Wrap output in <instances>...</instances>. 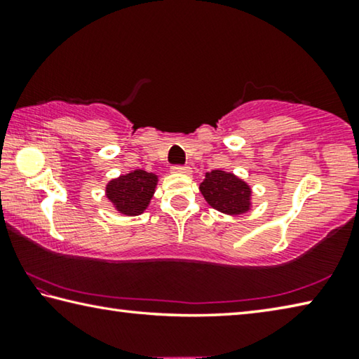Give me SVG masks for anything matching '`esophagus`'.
Returning <instances> with one entry per match:
<instances>
[{"label": "esophagus", "instance_id": "1", "mask_svg": "<svg viewBox=\"0 0 359 359\" xmlns=\"http://www.w3.org/2000/svg\"><path fill=\"white\" fill-rule=\"evenodd\" d=\"M171 171L175 174H191V168L190 166H179L175 165L171 168Z\"/></svg>", "mask_w": 359, "mask_h": 359}]
</instances>
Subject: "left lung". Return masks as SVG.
Segmentation results:
<instances>
[{"label":"left lung","mask_w":359,"mask_h":359,"mask_svg":"<svg viewBox=\"0 0 359 359\" xmlns=\"http://www.w3.org/2000/svg\"><path fill=\"white\" fill-rule=\"evenodd\" d=\"M199 190L209 205L223 214L239 215L250 210V187L231 172H224L220 169L205 172V179L199 185Z\"/></svg>","instance_id":"obj_1"}]
</instances>
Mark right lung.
<instances>
[{"label": "right lung", "instance_id": "1", "mask_svg": "<svg viewBox=\"0 0 359 359\" xmlns=\"http://www.w3.org/2000/svg\"><path fill=\"white\" fill-rule=\"evenodd\" d=\"M156 182L158 177L155 174L136 169L109 182L106 185V196L120 214L135 217L147 209L155 193Z\"/></svg>", "mask_w": 359, "mask_h": 359}]
</instances>
